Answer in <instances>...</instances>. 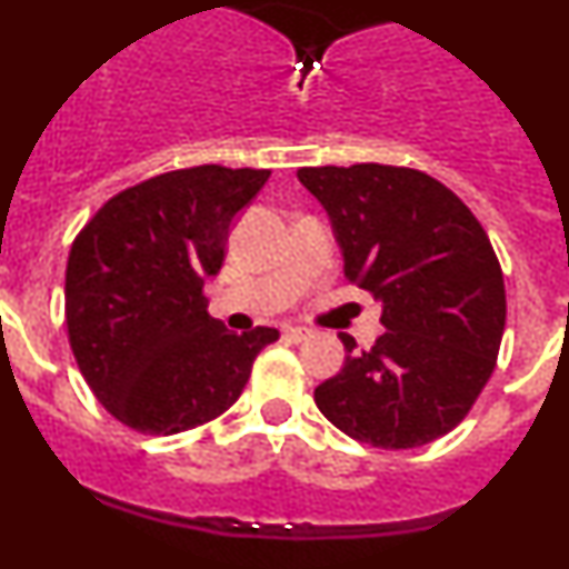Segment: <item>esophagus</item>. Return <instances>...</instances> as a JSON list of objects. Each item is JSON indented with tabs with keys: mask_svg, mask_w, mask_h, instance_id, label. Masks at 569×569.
Returning <instances> with one entry per match:
<instances>
[{
	"mask_svg": "<svg viewBox=\"0 0 569 569\" xmlns=\"http://www.w3.org/2000/svg\"><path fill=\"white\" fill-rule=\"evenodd\" d=\"M283 336L289 338V341H295V343H300V341H306L308 336H311V332L306 330V327H286L283 330Z\"/></svg>",
	"mask_w": 569,
	"mask_h": 569,
	"instance_id": "obj_1",
	"label": "esophagus"
}]
</instances>
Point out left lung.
I'll return each instance as SVG.
<instances>
[{"mask_svg":"<svg viewBox=\"0 0 569 569\" xmlns=\"http://www.w3.org/2000/svg\"><path fill=\"white\" fill-rule=\"evenodd\" d=\"M327 211L343 278L382 302L371 349L313 391L321 416L377 449H416L457 427L496 369L507 291L473 211L432 176L391 164L302 168Z\"/></svg>","mask_w":569,"mask_h":569,"instance_id":"8db88e82","label":"left lung"}]
</instances>
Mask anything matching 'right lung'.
Masks as SVG:
<instances>
[{
  "mask_svg": "<svg viewBox=\"0 0 569 569\" xmlns=\"http://www.w3.org/2000/svg\"><path fill=\"white\" fill-rule=\"evenodd\" d=\"M269 170H173L107 200L71 244L66 325L96 399L142 435L222 416L274 327L231 332L209 317L203 283L226 258L233 217Z\"/></svg>",
  "mask_w": 569,
  "mask_h": 569,
  "instance_id": "obj_1",
  "label": "right lung"
}]
</instances>
